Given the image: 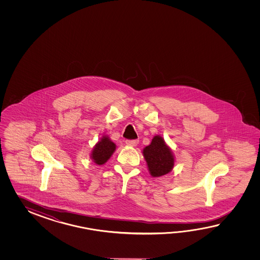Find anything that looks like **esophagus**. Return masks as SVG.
I'll return each mask as SVG.
<instances>
[{"label":"esophagus","mask_w":260,"mask_h":260,"mask_svg":"<svg viewBox=\"0 0 260 260\" xmlns=\"http://www.w3.org/2000/svg\"><path fill=\"white\" fill-rule=\"evenodd\" d=\"M125 143L127 144L128 146L135 147V146L138 145V140H137V139H127V140L125 141Z\"/></svg>","instance_id":"34e87169"}]
</instances>
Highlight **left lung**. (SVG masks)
Wrapping results in <instances>:
<instances>
[{"label": "left lung", "mask_w": 260, "mask_h": 260, "mask_svg": "<svg viewBox=\"0 0 260 260\" xmlns=\"http://www.w3.org/2000/svg\"><path fill=\"white\" fill-rule=\"evenodd\" d=\"M143 154L152 177H160L171 171L174 157L162 138L154 137L150 145L143 149Z\"/></svg>", "instance_id": "8db88e82"}]
</instances>
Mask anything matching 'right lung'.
Here are the masks:
<instances>
[{
  "mask_svg": "<svg viewBox=\"0 0 260 260\" xmlns=\"http://www.w3.org/2000/svg\"><path fill=\"white\" fill-rule=\"evenodd\" d=\"M115 144L111 142L109 138L103 137L99 143L94 146L92 152V158L96 165H103L110 159L115 150Z\"/></svg>",
  "mask_w": 260,
  "mask_h": 260,
  "instance_id": "1",
  "label": "right lung"
}]
</instances>
